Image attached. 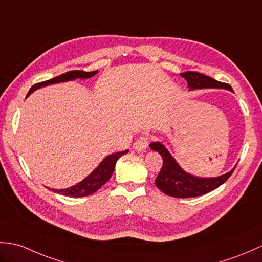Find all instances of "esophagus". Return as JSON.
Instances as JSON below:
<instances>
[{"mask_svg": "<svg viewBox=\"0 0 262 262\" xmlns=\"http://www.w3.org/2000/svg\"><path fill=\"white\" fill-rule=\"evenodd\" d=\"M148 144H149L148 137L143 135V136L138 137V138L136 139V142L134 143L133 147H134V149L137 150V151H145L146 148L148 147Z\"/></svg>", "mask_w": 262, "mask_h": 262, "instance_id": "esophagus-1", "label": "esophagus"}]
</instances>
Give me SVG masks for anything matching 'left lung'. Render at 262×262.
I'll return each mask as SVG.
<instances>
[{
    "label": "left lung",
    "mask_w": 262,
    "mask_h": 262,
    "mask_svg": "<svg viewBox=\"0 0 262 262\" xmlns=\"http://www.w3.org/2000/svg\"><path fill=\"white\" fill-rule=\"evenodd\" d=\"M181 76L187 81L190 90L217 88L233 91L230 84L216 81L213 78L200 74V72L186 71L181 74ZM149 147L157 151L163 159V166L155 180V185L166 195L173 198H195L213 191L230 178L236 166L235 165L230 172L216 176V178H199V176L185 172L162 143H150Z\"/></svg>",
    "instance_id": "obj_1"
}]
</instances>
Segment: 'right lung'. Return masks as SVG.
Instances as JSON below:
<instances>
[{"label": "right lung", "instance_id": "add662e5", "mask_svg": "<svg viewBox=\"0 0 262 262\" xmlns=\"http://www.w3.org/2000/svg\"><path fill=\"white\" fill-rule=\"evenodd\" d=\"M98 70L96 71H90L86 72L82 70H74V71H68L66 74L60 75L56 78L50 79V80H47L43 82L36 83L34 86L31 87V89L29 90V93L27 97L31 95L34 90L49 86V84H53V83H59V82H64V81H70V80H75V79H88L94 77ZM128 153V149L123 150V151H118V153H114L106 156L105 159L101 161V163L97 166L93 172H91L86 179H83L81 182H79L76 185L62 188V190H56V188H50V190L54 193H59L62 194V195L66 196H70V198H82V196H87L90 195V194L95 193L97 190L106 183V182L112 178V175L114 173L115 165H116V162L120 156H123L124 154Z\"/></svg>", "mask_w": 262, "mask_h": 262}]
</instances>
